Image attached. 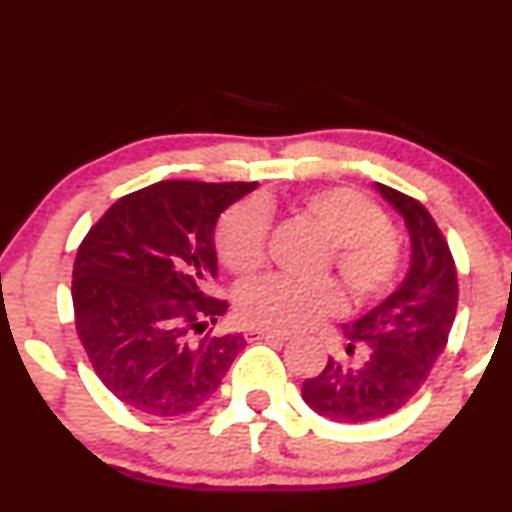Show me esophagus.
I'll list each match as a JSON object with an SVG mask.
<instances>
[{
	"mask_svg": "<svg viewBox=\"0 0 512 512\" xmlns=\"http://www.w3.org/2000/svg\"><path fill=\"white\" fill-rule=\"evenodd\" d=\"M245 338L248 341H288L286 334H276V331H267V329H248L245 331Z\"/></svg>",
	"mask_w": 512,
	"mask_h": 512,
	"instance_id": "1",
	"label": "esophagus"
}]
</instances>
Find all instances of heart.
Returning a JSON list of instances; mask_svg holds the SVG:
<instances>
[{"mask_svg": "<svg viewBox=\"0 0 512 512\" xmlns=\"http://www.w3.org/2000/svg\"><path fill=\"white\" fill-rule=\"evenodd\" d=\"M300 207L329 238L324 267H334L355 303L389 295L403 276L405 252L391 231L384 209L353 188H324L303 195ZM269 209L262 202H240L217 226L219 260L231 274L248 279L267 262ZM238 317L267 331H300L346 307V291L336 279L295 281L267 276L238 293Z\"/></svg>", "mask_w": 512, "mask_h": 512, "instance_id": "heart-1", "label": "heart"}]
</instances>
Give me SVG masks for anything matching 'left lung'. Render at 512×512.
Segmentation results:
<instances>
[{"label": "left lung", "instance_id": "left-lung-1", "mask_svg": "<svg viewBox=\"0 0 512 512\" xmlns=\"http://www.w3.org/2000/svg\"><path fill=\"white\" fill-rule=\"evenodd\" d=\"M377 190L403 214L412 260L398 291L346 326V353L365 346V362L350 367L329 357L317 377L305 379V403L334 422L379 420L403 408L446 348L458 310L455 260L432 214L396 188L377 183Z\"/></svg>", "mask_w": 512, "mask_h": 512}]
</instances>
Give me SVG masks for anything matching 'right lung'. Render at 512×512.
<instances>
[{
    "instance_id": "add662e5",
    "label": "right lung",
    "mask_w": 512,
    "mask_h": 512,
    "mask_svg": "<svg viewBox=\"0 0 512 512\" xmlns=\"http://www.w3.org/2000/svg\"><path fill=\"white\" fill-rule=\"evenodd\" d=\"M255 181H159L119 197L80 243L73 315L100 381L131 410L186 415L219 389L243 334L214 336L219 214Z\"/></svg>"
}]
</instances>
